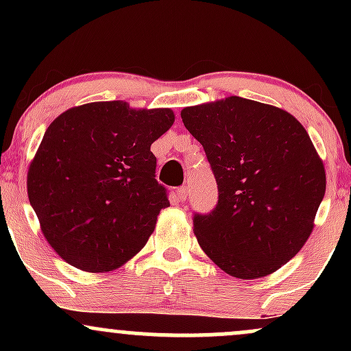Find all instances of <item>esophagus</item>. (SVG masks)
I'll list each match as a JSON object with an SVG mask.
<instances>
[{
  "instance_id": "esophagus-1",
  "label": "esophagus",
  "mask_w": 351,
  "mask_h": 351,
  "mask_svg": "<svg viewBox=\"0 0 351 351\" xmlns=\"http://www.w3.org/2000/svg\"><path fill=\"white\" fill-rule=\"evenodd\" d=\"M176 198H178V201H184L188 198V188L186 186H181L176 189Z\"/></svg>"
}]
</instances>
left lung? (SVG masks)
Masks as SVG:
<instances>
[{"instance_id": "1", "label": "left lung", "mask_w": 351, "mask_h": 351, "mask_svg": "<svg viewBox=\"0 0 351 351\" xmlns=\"http://www.w3.org/2000/svg\"><path fill=\"white\" fill-rule=\"evenodd\" d=\"M203 145L217 204L193 216L196 239L217 267L237 279L276 272L307 243L325 195V168L289 112L243 97L181 110Z\"/></svg>"}]
</instances>
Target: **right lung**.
I'll use <instances>...</instances> for the list:
<instances>
[{
  "label": "right lung",
  "instance_id": "right-lung-1",
  "mask_svg": "<svg viewBox=\"0 0 351 351\" xmlns=\"http://www.w3.org/2000/svg\"><path fill=\"white\" fill-rule=\"evenodd\" d=\"M170 108L92 102L47 127L27 171V196L51 247L80 271L108 272L147 244L170 206L150 152Z\"/></svg>",
  "mask_w": 351,
  "mask_h": 351
}]
</instances>
